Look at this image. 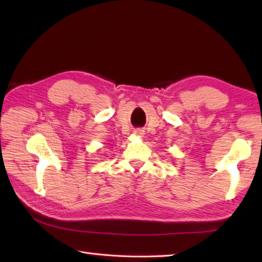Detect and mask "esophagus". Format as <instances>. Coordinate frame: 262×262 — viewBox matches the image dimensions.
I'll list each match as a JSON object with an SVG mask.
<instances>
[{
    "instance_id": "34e87169",
    "label": "esophagus",
    "mask_w": 262,
    "mask_h": 262,
    "mask_svg": "<svg viewBox=\"0 0 262 262\" xmlns=\"http://www.w3.org/2000/svg\"><path fill=\"white\" fill-rule=\"evenodd\" d=\"M135 134L136 135H142V134H143V133H142V130H135Z\"/></svg>"
}]
</instances>
